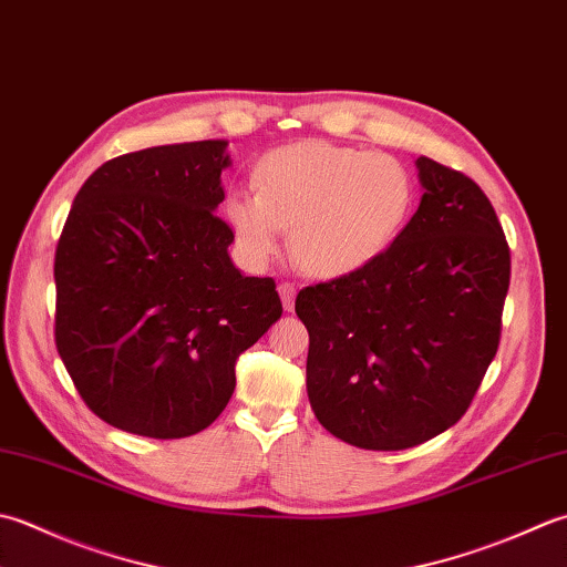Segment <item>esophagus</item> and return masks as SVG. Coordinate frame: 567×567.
Listing matches in <instances>:
<instances>
[{
	"label": "esophagus",
	"mask_w": 567,
	"mask_h": 567,
	"mask_svg": "<svg viewBox=\"0 0 567 567\" xmlns=\"http://www.w3.org/2000/svg\"><path fill=\"white\" fill-rule=\"evenodd\" d=\"M277 290H280L282 307L287 309V312H292V307H295V295H297V287H295L292 282H282L280 287H277Z\"/></svg>",
	"instance_id": "34e87169"
}]
</instances>
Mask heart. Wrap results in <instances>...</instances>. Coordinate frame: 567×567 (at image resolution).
Masks as SVG:
<instances>
[{"label": "heart", "mask_w": 567, "mask_h": 567, "mask_svg": "<svg viewBox=\"0 0 567 567\" xmlns=\"http://www.w3.org/2000/svg\"><path fill=\"white\" fill-rule=\"evenodd\" d=\"M252 182L224 198L243 258L272 260L290 228L292 258L315 277H343L379 260L415 206V179L401 159L324 140L262 154Z\"/></svg>", "instance_id": "b5f03b06"}]
</instances>
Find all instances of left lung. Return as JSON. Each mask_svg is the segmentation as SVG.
I'll use <instances>...</instances> for the list:
<instances>
[{
	"label": "left lung",
	"mask_w": 567,
	"mask_h": 567,
	"mask_svg": "<svg viewBox=\"0 0 567 567\" xmlns=\"http://www.w3.org/2000/svg\"><path fill=\"white\" fill-rule=\"evenodd\" d=\"M423 198L379 260L305 287L307 393L331 435L408 450L467 413L502 337L512 252L470 176L417 157Z\"/></svg>",
	"instance_id": "1"
}]
</instances>
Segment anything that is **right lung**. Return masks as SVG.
I'll return each mask as SVG.
<instances>
[{"label":"right lung","mask_w":567,"mask_h":567,"mask_svg":"<svg viewBox=\"0 0 567 567\" xmlns=\"http://www.w3.org/2000/svg\"><path fill=\"white\" fill-rule=\"evenodd\" d=\"M226 140L122 154L87 176L55 248V349L107 425L174 440L208 427L236 359L282 317L272 277L233 265Z\"/></svg>","instance_id":"right-lung-1"}]
</instances>
